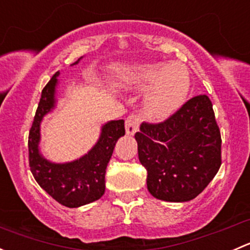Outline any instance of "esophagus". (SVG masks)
I'll return each mask as SVG.
<instances>
[{"mask_svg": "<svg viewBox=\"0 0 250 250\" xmlns=\"http://www.w3.org/2000/svg\"><path fill=\"white\" fill-rule=\"evenodd\" d=\"M139 128V118L135 115H130L125 121V133L128 135H134Z\"/></svg>", "mask_w": 250, "mask_h": 250, "instance_id": "1", "label": "esophagus"}]
</instances>
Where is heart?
Segmentation results:
<instances>
[{"label": "heart", "instance_id": "1", "mask_svg": "<svg viewBox=\"0 0 250 250\" xmlns=\"http://www.w3.org/2000/svg\"><path fill=\"white\" fill-rule=\"evenodd\" d=\"M117 90L146 92L141 113L148 122H163L184 104L190 93L188 71L179 62L118 65L112 70Z\"/></svg>", "mask_w": 250, "mask_h": 250}]
</instances>
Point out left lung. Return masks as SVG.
Returning a JSON list of instances; mask_svg holds the SVG:
<instances>
[{
    "label": "left lung",
    "instance_id": "left-lung-1",
    "mask_svg": "<svg viewBox=\"0 0 250 250\" xmlns=\"http://www.w3.org/2000/svg\"><path fill=\"white\" fill-rule=\"evenodd\" d=\"M135 140L147 190L157 200H193L221 166L220 130L207 95L190 99L165 122L141 123Z\"/></svg>",
    "mask_w": 250,
    "mask_h": 250
}]
</instances>
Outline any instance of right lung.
Returning a JSON list of instances; mask_svg holds the SVG:
<instances>
[{
    "mask_svg": "<svg viewBox=\"0 0 250 250\" xmlns=\"http://www.w3.org/2000/svg\"><path fill=\"white\" fill-rule=\"evenodd\" d=\"M77 62L71 66L77 65ZM60 72H55L43 88L29 134V162L35 180L57 202L77 208L99 200L105 192V173L116 143L125 134V121H109L100 137L87 153L71 162L55 163L43 157L40 150L41 123L57 106V87Z\"/></svg>",
    "mask_w": 250,
    "mask_h": 250,
    "instance_id": "add662e5",
    "label": "right lung"
}]
</instances>
